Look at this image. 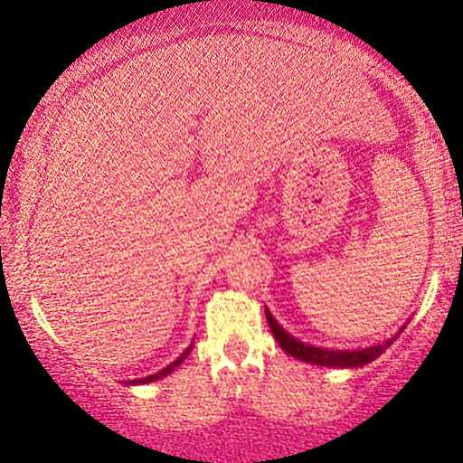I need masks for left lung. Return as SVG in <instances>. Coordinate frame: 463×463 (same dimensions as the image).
<instances>
[{
  "label": "left lung",
  "instance_id": "8db88e82",
  "mask_svg": "<svg viewBox=\"0 0 463 463\" xmlns=\"http://www.w3.org/2000/svg\"><path fill=\"white\" fill-rule=\"evenodd\" d=\"M265 316H268V325L271 328V333H274L278 345H280L287 354H290L293 358L301 360V363H309V364H316V366L352 369V366L369 364L371 360L382 356V354L388 350V347L394 344L396 337H398V335H394V337H390L388 341H385V344L363 347V350H328V347L307 345L297 337H293V335H288L280 325H278L276 318L271 316L268 307H265ZM402 328H401V333H402Z\"/></svg>",
  "mask_w": 463,
  "mask_h": 463
}]
</instances>
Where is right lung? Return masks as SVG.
I'll return each mask as SVG.
<instances>
[{"instance_id": "1", "label": "right lung", "mask_w": 463, "mask_h": 463, "mask_svg": "<svg viewBox=\"0 0 463 463\" xmlns=\"http://www.w3.org/2000/svg\"><path fill=\"white\" fill-rule=\"evenodd\" d=\"M189 352H192V345H189V347H187V350H185V352H183V354H181V356H179V358H176L173 364H168V366H166V369L157 371V373H156V375H149V377H141V379H132V382H130V383H132V385H137V383H151V382H156V379H162V377H166V375H170V373H173V371L176 369V366H179V364L183 363V360H185V358H187V354H189Z\"/></svg>"}]
</instances>
